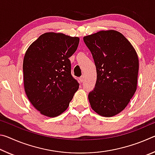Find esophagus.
<instances>
[{
  "instance_id": "esophagus-1",
  "label": "esophagus",
  "mask_w": 155,
  "mask_h": 155,
  "mask_svg": "<svg viewBox=\"0 0 155 155\" xmlns=\"http://www.w3.org/2000/svg\"><path fill=\"white\" fill-rule=\"evenodd\" d=\"M79 79H80V81L81 83H83V81H84V77H81L80 78H79Z\"/></svg>"
}]
</instances>
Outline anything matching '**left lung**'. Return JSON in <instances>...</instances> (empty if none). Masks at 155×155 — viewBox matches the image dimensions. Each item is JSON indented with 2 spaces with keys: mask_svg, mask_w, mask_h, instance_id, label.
I'll return each mask as SVG.
<instances>
[{
  "mask_svg": "<svg viewBox=\"0 0 155 155\" xmlns=\"http://www.w3.org/2000/svg\"><path fill=\"white\" fill-rule=\"evenodd\" d=\"M83 40L97 72L95 87L88 95L91 109L101 116H114L126 108L137 90V52L121 33L114 30L98 31Z\"/></svg>",
  "mask_w": 155,
  "mask_h": 155,
  "instance_id": "1",
  "label": "left lung"
}]
</instances>
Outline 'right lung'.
Masks as SVG:
<instances>
[{
	"instance_id": "add662e5",
	"label": "right lung",
	"mask_w": 155,
	"mask_h": 155,
	"mask_svg": "<svg viewBox=\"0 0 155 155\" xmlns=\"http://www.w3.org/2000/svg\"><path fill=\"white\" fill-rule=\"evenodd\" d=\"M78 37L44 33L28 47L23 60L24 86L31 103L41 114L54 117L69 106L79 84L71 74V57Z\"/></svg>"
}]
</instances>
